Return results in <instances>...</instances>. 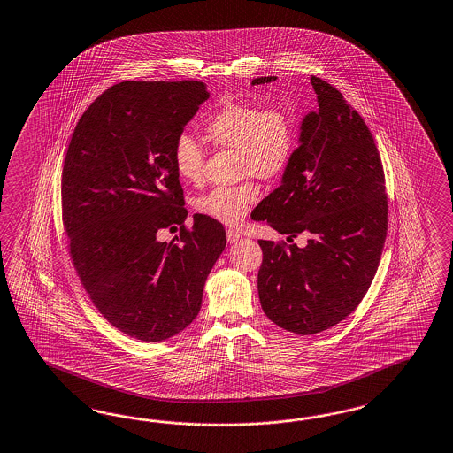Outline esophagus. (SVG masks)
I'll list each match as a JSON object with an SVG mask.
<instances>
[{
	"instance_id": "1",
	"label": "esophagus",
	"mask_w": 453,
	"mask_h": 453,
	"mask_svg": "<svg viewBox=\"0 0 453 453\" xmlns=\"http://www.w3.org/2000/svg\"><path fill=\"white\" fill-rule=\"evenodd\" d=\"M242 236H243V234L238 232V230H233V228L226 230V240H228V243H236Z\"/></svg>"
}]
</instances>
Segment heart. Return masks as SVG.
Here are the masks:
<instances>
[{
  "label": "heart",
  "instance_id": "1",
  "mask_svg": "<svg viewBox=\"0 0 453 453\" xmlns=\"http://www.w3.org/2000/svg\"><path fill=\"white\" fill-rule=\"evenodd\" d=\"M207 140L238 154L240 175H256L276 180L288 173L297 150V127L294 117L282 106L230 100L221 104L203 123ZM173 163L177 175L188 184L203 177L205 151L194 136L180 133L173 142ZM261 198L255 179L240 186L217 187L194 202L200 215L225 225L240 223Z\"/></svg>",
  "mask_w": 453,
  "mask_h": 453
}]
</instances>
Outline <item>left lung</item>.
Masks as SVG:
<instances>
[{"label": "left lung", "mask_w": 453, "mask_h": 453, "mask_svg": "<svg viewBox=\"0 0 453 453\" xmlns=\"http://www.w3.org/2000/svg\"><path fill=\"white\" fill-rule=\"evenodd\" d=\"M311 81L319 108L302 121L301 146L282 184L251 213L289 242L309 236L303 248L257 240L261 307L299 335L326 330L358 307L388 233L383 163L372 131L334 85L315 75Z\"/></svg>", "instance_id": "1"}]
</instances>
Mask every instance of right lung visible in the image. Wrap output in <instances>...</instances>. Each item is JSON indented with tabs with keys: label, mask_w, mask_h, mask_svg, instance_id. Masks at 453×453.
Wrapping results in <instances>:
<instances>
[{
	"label": "right lung",
	"mask_w": 453,
	"mask_h": 453,
	"mask_svg": "<svg viewBox=\"0 0 453 453\" xmlns=\"http://www.w3.org/2000/svg\"><path fill=\"white\" fill-rule=\"evenodd\" d=\"M209 98L202 81H119L81 115L62 167V223L81 284L119 332L161 342L197 317L225 250L220 221L194 215L173 163L175 136ZM161 242V229H176Z\"/></svg>",
	"instance_id": "right-lung-1"
}]
</instances>
